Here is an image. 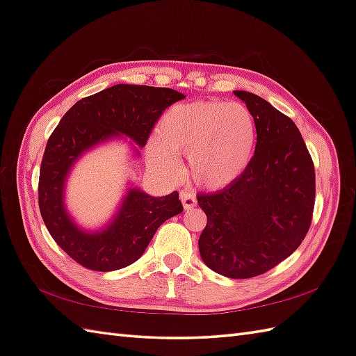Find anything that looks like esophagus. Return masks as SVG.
Masks as SVG:
<instances>
[{
	"instance_id": "obj_1",
	"label": "esophagus",
	"mask_w": 356,
	"mask_h": 356,
	"mask_svg": "<svg viewBox=\"0 0 356 356\" xmlns=\"http://www.w3.org/2000/svg\"><path fill=\"white\" fill-rule=\"evenodd\" d=\"M181 202H182V207H184V209H193L197 204V200L195 197V195L190 191H181Z\"/></svg>"
}]
</instances>
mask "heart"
<instances>
[{"label": "heart", "instance_id": "b5f03b06", "mask_svg": "<svg viewBox=\"0 0 356 356\" xmlns=\"http://www.w3.org/2000/svg\"><path fill=\"white\" fill-rule=\"evenodd\" d=\"M257 143L251 111L241 102L199 101L169 108L147 145V161L168 178L179 175L177 154H187L188 174L202 188L222 190L250 166Z\"/></svg>", "mask_w": 356, "mask_h": 356}]
</instances>
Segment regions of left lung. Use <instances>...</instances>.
I'll return each instance as SVG.
<instances>
[{"instance_id": "left-lung-1", "label": "left lung", "mask_w": 356, "mask_h": 356, "mask_svg": "<svg viewBox=\"0 0 356 356\" xmlns=\"http://www.w3.org/2000/svg\"><path fill=\"white\" fill-rule=\"evenodd\" d=\"M233 93L254 115L257 145L238 181L197 195L208 218L199 251L215 273L246 279L270 270L303 242L315 207V169L289 117L254 93Z\"/></svg>"}]
</instances>
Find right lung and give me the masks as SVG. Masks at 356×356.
Masks as SVG:
<instances>
[{"instance_id": "right-lung-1", "label": "right lung", "mask_w": 356, "mask_h": 356, "mask_svg": "<svg viewBox=\"0 0 356 356\" xmlns=\"http://www.w3.org/2000/svg\"><path fill=\"white\" fill-rule=\"evenodd\" d=\"M184 98L168 88L115 84L83 98L62 117L42 156L38 203L51 238L72 260L96 272L123 268L144 254L161 224L182 212L178 191L154 197L127 182L111 218L98 229H84L70 213L65 193L71 170L95 148L127 138L138 159L161 113Z\"/></svg>"}]
</instances>
